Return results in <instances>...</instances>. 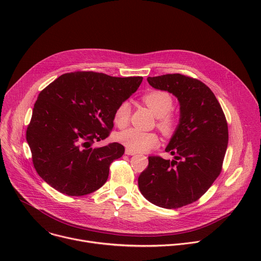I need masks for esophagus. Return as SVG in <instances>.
I'll return each mask as SVG.
<instances>
[{
	"mask_svg": "<svg viewBox=\"0 0 261 261\" xmlns=\"http://www.w3.org/2000/svg\"><path fill=\"white\" fill-rule=\"evenodd\" d=\"M125 154H126V155H129V156H134V155H135L134 152L129 151V150H127V148H126V151H125Z\"/></svg>",
	"mask_w": 261,
	"mask_h": 261,
	"instance_id": "obj_1",
	"label": "esophagus"
}]
</instances>
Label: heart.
I'll return each mask as SVG.
<instances>
[{
    "instance_id": "1",
    "label": "heart",
    "mask_w": 261,
    "mask_h": 261,
    "mask_svg": "<svg viewBox=\"0 0 261 261\" xmlns=\"http://www.w3.org/2000/svg\"><path fill=\"white\" fill-rule=\"evenodd\" d=\"M142 102L151 109L152 113L158 118V127L164 133H170L175 126V118L170 115L173 100L169 93L154 90L144 94L141 98ZM131 106L129 102L124 101L118 105L114 113L115 125L122 129L125 128L130 119ZM117 140L122 143L127 150L134 153H142L151 150L159 142V138L154 132H143L134 128L127 129L118 133Z\"/></svg>"
}]
</instances>
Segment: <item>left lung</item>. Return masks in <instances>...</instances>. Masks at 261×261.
Returning <instances> with one entry per match:
<instances>
[{
    "label": "left lung",
    "instance_id": "1",
    "mask_svg": "<svg viewBox=\"0 0 261 261\" xmlns=\"http://www.w3.org/2000/svg\"><path fill=\"white\" fill-rule=\"evenodd\" d=\"M147 82L177 98L179 121L165 148L173 159L148 157L138 187L155 205L181 207L199 199L220 174L228 143L227 122L216 96L200 81L177 73Z\"/></svg>",
    "mask_w": 261,
    "mask_h": 261
}]
</instances>
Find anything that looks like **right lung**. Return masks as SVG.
I'll use <instances>...</instances> for the list:
<instances>
[{"label": "right lung", "instance_id": "1", "mask_svg": "<svg viewBox=\"0 0 261 261\" xmlns=\"http://www.w3.org/2000/svg\"><path fill=\"white\" fill-rule=\"evenodd\" d=\"M141 82V76L77 71L63 74L41 91L27 141L42 179L68 196L87 195L101 188L109 165L124 155L125 147L118 142L92 145L109 135L116 108Z\"/></svg>", "mask_w": 261, "mask_h": 261}]
</instances>
